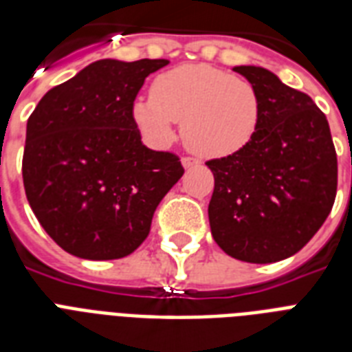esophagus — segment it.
Instances as JSON below:
<instances>
[{"instance_id":"34e87169","label":"esophagus","mask_w":352,"mask_h":352,"mask_svg":"<svg viewBox=\"0 0 352 352\" xmlns=\"http://www.w3.org/2000/svg\"><path fill=\"white\" fill-rule=\"evenodd\" d=\"M181 164H182V168H186V170H188V168H193V166H197L199 160L193 159V157H182Z\"/></svg>"}]
</instances>
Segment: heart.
<instances>
[{"mask_svg":"<svg viewBox=\"0 0 352 352\" xmlns=\"http://www.w3.org/2000/svg\"><path fill=\"white\" fill-rule=\"evenodd\" d=\"M131 117L155 146L170 142L173 124L182 122L188 148L217 159L250 142L261 117V98L248 80L204 63H188L159 74L151 96L133 100Z\"/></svg>","mask_w":352,"mask_h":352,"instance_id":"obj_1","label":"heart"}]
</instances>
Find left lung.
Instances as JSON below:
<instances>
[{
	"label": "left lung",
	"instance_id": "1",
	"mask_svg": "<svg viewBox=\"0 0 352 352\" xmlns=\"http://www.w3.org/2000/svg\"><path fill=\"white\" fill-rule=\"evenodd\" d=\"M261 98L256 135L245 148L208 160L215 243L246 263L294 256L320 230L336 197L338 160L329 122L312 98L265 67L237 65Z\"/></svg>",
	"mask_w": 352,
	"mask_h": 352
}]
</instances>
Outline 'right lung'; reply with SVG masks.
<instances>
[{
	"label": "right lung",
	"mask_w": 352,
	"mask_h": 352,
	"mask_svg": "<svg viewBox=\"0 0 352 352\" xmlns=\"http://www.w3.org/2000/svg\"><path fill=\"white\" fill-rule=\"evenodd\" d=\"M168 60H98L47 91L27 120L23 186L63 250L106 261L148 237L159 203L182 177L173 153L140 140L131 104Z\"/></svg>",
	"instance_id": "obj_1"
}]
</instances>
